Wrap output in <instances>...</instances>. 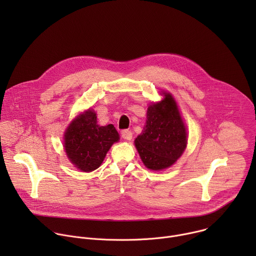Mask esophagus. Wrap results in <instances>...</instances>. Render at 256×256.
I'll use <instances>...</instances> for the list:
<instances>
[{"label":"esophagus","instance_id":"34e87169","mask_svg":"<svg viewBox=\"0 0 256 256\" xmlns=\"http://www.w3.org/2000/svg\"><path fill=\"white\" fill-rule=\"evenodd\" d=\"M120 134H122V136L124 140H130L132 138V132L130 130H122L120 132Z\"/></svg>","mask_w":256,"mask_h":256}]
</instances>
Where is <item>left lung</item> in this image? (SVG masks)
<instances>
[{"mask_svg":"<svg viewBox=\"0 0 256 256\" xmlns=\"http://www.w3.org/2000/svg\"><path fill=\"white\" fill-rule=\"evenodd\" d=\"M150 105L147 122L134 144L146 167L162 170L171 166L184 153L186 130L181 120L176 102L170 94Z\"/></svg>","mask_w":256,"mask_h":256,"instance_id":"8db88e82","label":"left lung"}]
</instances>
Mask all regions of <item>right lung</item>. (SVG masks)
Segmentation results:
<instances>
[{
	"mask_svg": "<svg viewBox=\"0 0 256 256\" xmlns=\"http://www.w3.org/2000/svg\"><path fill=\"white\" fill-rule=\"evenodd\" d=\"M120 140L112 124H97L96 114L88 110L77 118L64 134V149L70 161L78 169L90 172L97 169L114 142Z\"/></svg>",
	"mask_w": 256,
	"mask_h": 256,
	"instance_id": "right-lung-1",
	"label": "right lung"
}]
</instances>
